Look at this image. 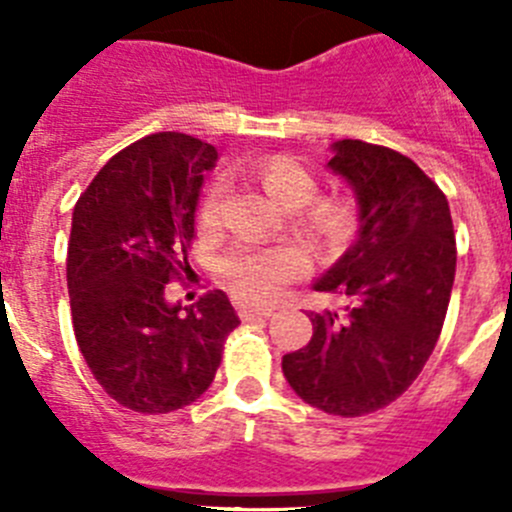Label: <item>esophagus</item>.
Here are the masks:
<instances>
[{
  "label": "esophagus",
  "instance_id": "34e87169",
  "mask_svg": "<svg viewBox=\"0 0 512 512\" xmlns=\"http://www.w3.org/2000/svg\"><path fill=\"white\" fill-rule=\"evenodd\" d=\"M272 313H275V308H270V305H242L240 308V315L245 321H250V318H270Z\"/></svg>",
  "mask_w": 512,
  "mask_h": 512
}]
</instances>
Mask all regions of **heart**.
<instances>
[{
  "label": "heart",
  "instance_id": "obj_1",
  "mask_svg": "<svg viewBox=\"0 0 512 512\" xmlns=\"http://www.w3.org/2000/svg\"><path fill=\"white\" fill-rule=\"evenodd\" d=\"M260 179L265 189L280 204H305L315 194V179L290 156H272L260 166ZM229 184L219 176L209 186L207 197L202 202V219L214 224L222 214L224 199H227ZM315 224L331 240H343L353 229V207L341 199H326L315 207ZM305 260L295 250H260V247H237L224 260V275L240 293L250 298H270L278 293L285 283L298 278L303 272Z\"/></svg>",
  "mask_w": 512,
  "mask_h": 512
}]
</instances>
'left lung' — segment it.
<instances>
[{"label": "left lung", "mask_w": 512, "mask_h": 512, "mask_svg": "<svg viewBox=\"0 0 512 512\" xmlns=\"http://www.w3.org/2000/svg\"><path fill=\"white\" fill-rule=\"evenodd\" d=\"M328 169L353 191V245L315 280L343 310L308 313L313 338L283 356L295 394L326 414L364 417L412 386L442 333L457 247L447 197L391 148L343 138Z\"/></svg>", "instance_id": "left-lung-1"}]
</instances>
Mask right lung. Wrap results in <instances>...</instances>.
Returning a JSON list of instances; mask_svg holds the SVG:
<instances>
[{
	"label": "right lung",
	"instance_id": "1",
	"mask_svg": "<svg viewBox=\"0 0 512 512\" xmlns=\"http://www.w3.org/2000/svg\"><path fill=\"white\" fill-rule=\"evenodd\" d=\"M214 164L212 143L154 133L113 156L73 209L75 338L105 394L133 412L166 414L197 401L240 323L222 290L194 305L164 295L166 283L189 270L199 191Z\"/></svg>",
	"mask_w": 512,
	"mask_h": 512
}]
</instances>
